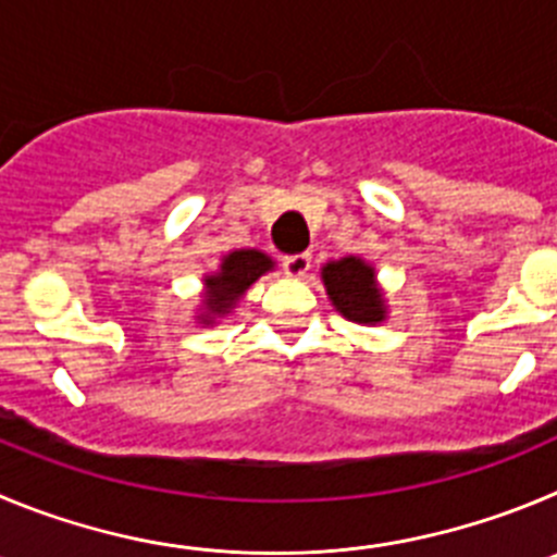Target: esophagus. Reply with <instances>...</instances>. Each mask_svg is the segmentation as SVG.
I'll use <instances>...</instances> for the list:
<instances>
[{
  "instance_id": "esophagus-1",
  "label": "esophagus",
  "mask_w": 557,
  "mask_h": 557,
  "mask_svg": "<svg viewBox=\"0 0 557 557\" xmlns=\"http://www.w3.org/2000/svg\"><path fill=\"white\" fill-rule=\"evenodd\" d=\"M310 261H313L310 252H299V255H288V258L283 261V267L290 277H305V274L310 272Z\"/></svg>"
}]
</instances>
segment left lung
<instances>
[{"mask_svg": "<svg viewBox=\"0 0 557 557\" xmlns=\"http://www.w3.org/2000/svg\"><path fill=\"white\" fill-rule=\"evenodd\" d=\"M321 283H324L332 308L343 319L362 326H376L387 321V299L376 280V267L360 255L326 261L321 267Z\"/></svg>", "mask_w": 557, "mask_h": 557, "instance_id": "8db88e82", "label": "left lung"}]
</instances>
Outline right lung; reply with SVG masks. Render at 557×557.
I'll return each instance as SVG.
<instances>
[{"label": "right lung", "mask_w": 557, "mask_h": 557, "mask_svg": "<svg viewBox=\"0 0 557 557\" xmlns=\"http://www.w3.org/2000/svg\"><path fill=\"white\" fill-rule=\"evenodd\" d=\"M274 267L277 263H274L272 255L255 247L231 249V252L222 255L220 267L214 272L202 274V294L195 313L197 324L214 326L222 319H227L242 302L249 285L261 280L263 274L274 272Z\"/></svg>", "instance_id": "right-lung-1"}]
</instances>
